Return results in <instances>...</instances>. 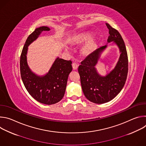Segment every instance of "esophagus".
Masks as SVG:
<instances>
[{"mask_svg": "<svg viewBox=\"0 0 146 146\" xmlns=\"http://www.w3.org/2000/svg\"><path fill=\"white\" fill-rule=\"evenodd\" d=\"M78 65L77 64L75 63V62H74V63L72 64V67H73L74 70H76L78 68Z\"/></svg>", "mask_w": 146, "mask_h": 146, "instance_id": "34e87169", "label": "esophagus"}]
</instances>
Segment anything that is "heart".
<instances>
[{
	"label": "heart",
	"mask_w": 146,
	"mask_h": 146,
	"mask_svg": "<svg viewBox=\"0 0 146 146\" xmlns=\"http://www.w3.org/2000/svg\"><path fill=\"white\" fill-rule=\"evenodd\" d=\"M93 36V33L91 32H87L84 34L81 35L79 38L78 40L81 41V42H85V41L90 40ZM96 46V42L94 40H91L89 42L84 46V48H83V52L85 54H90L94 48ZM66 49L68 48L66 47Z\"/></svg>",
	"instance_id": "heart-1"
}]
</instances>
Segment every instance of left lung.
<instances>
[{
	"mask_svg": "<svg viewBox=\"0 0 146 146\" xmlns=\"http://www.w3.org/2000/svg\"><path fill=\"white\" fill-rule=\"evenodd\" d=\"M106 25L109 33L108 42L113 41L120 52L115 68L105 76L99 74L95 68L102 53L108 47L106 44L88 55L78 68L83 93L88 100L97 104L108 102L120 92L125 83L128 71V55L122 37L109 24Z\"/></svg>",
	"mask_w": 146,
	"mask_h": 146,
	"instance_id": "1",
	"label": "left lung"
}]
</instances>
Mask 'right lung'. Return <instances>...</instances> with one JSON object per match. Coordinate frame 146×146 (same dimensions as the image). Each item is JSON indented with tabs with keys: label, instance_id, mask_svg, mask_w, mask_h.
Listing matches in <instances>:
<instances>
[{
	"label": "right lung",
	"instance_id": "1",
	"mask_svg": "<svg viewBox=\"0 0 146 146\" xmlns=\"http://www.w3.org/2000/svg\"><path fill=\"white\" fill-rule=\"evenodd\" d=\"M50 30L44 26L36 28L27 39L20 58L21 76L27 90L35 100L48 105L55 104L63 98L68 76L72 70V62L59 57L45 75L38 76L30 69L27 56L28 46L43 31Z\"/></svg>",
	"mask_w": 146,
	"mask_h": 146
}]
</instances>
